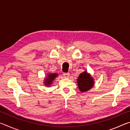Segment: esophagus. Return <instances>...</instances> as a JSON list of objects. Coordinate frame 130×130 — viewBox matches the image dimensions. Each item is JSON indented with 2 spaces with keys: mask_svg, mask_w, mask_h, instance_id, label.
I'll return each mask as SVG.
<instances>
[{
  "mask_svg": "<svg viewBox=\"0 0 130 130\" xmlns=\"http://www.w3.org/2000/svg\"><path fill=\"white\" fill-rule=\"evenodd\" d=\"M63 76L65 78H68L70 76V73H64L63 74Z\"/></svg>",
  "mask_w": 130,
  "mask_h": 130,
  "instance_id": "obj_1",
  "label": "esophagus"
}]
</instances>
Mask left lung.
<instances>
[{"instance_id": "left-lung-1", "label": "left lung", "mask_w": 130, "mask_h": 130, "mask_svg": "<svg viewBox=\"0 0 130 130\" xmlns=\"http://www.w3.org/2000/svg\"><path fill=\"white\" fill-rule=\"evenodd\" d=\"M78 89L81 92H85L91 89L94 85V79L87 71L81 73L77 78Z\"/></svg>"}]
</instances>
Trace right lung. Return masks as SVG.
<instances>
[{"label":"right lung","mask_w":130,"mask_h":130,"mask_svg":"<svg viewBox=\"0 0 130 130\" xmlns=\"http://www.w3.org/2000/svg\"><path fill=\"white\" fill-rule=\"evenodd\" d=\"M47 76L45 78L44 84L47 87H50V85L53 83V81L58 76V74L57 73H48Z\"/></svg>","instance_id":"right-lung-1"}]
</instances>
